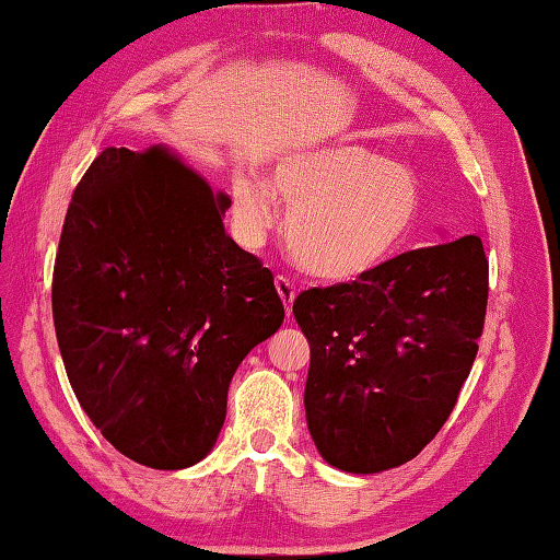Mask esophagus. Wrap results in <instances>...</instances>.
I'll return each instance as SVG.
<instances>
[{"instance_id": "34e87169", "label": "esophagus", "mask_w": 560, "mask_h": 560, "mask_svg": "<svg viewBox=\"0 0 560 560\" xmlns=\"http://www.w3.org/2000/svg\"><path fill=\"white\" fill-rule=\"evenodd\" d=\"M276 288H278V294L282 298V302H284V310H288V314L292 312V302H294V284H292V280L290 278H284V276H278L276 278Z\"/></svg>"}]
</instances>
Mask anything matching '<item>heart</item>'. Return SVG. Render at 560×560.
<instances>
[{"mask_svg": "<svg viewBox=\"0 0 560 560\" xmlns=\"http://www.w3.org/2000/svg\"><path fill=\"white\" fill-rule=\"evenodd\" d=\"M284 205V238L300 266L324 280H353L405 244L419 217V185L405 165L355 143L294 151L270 167ZM236 219L253 241L276 221V202L256 177L234 183Z\"/></svg>", "mask_w": 560, "mask_h": 560, "instance_id": "obj_1", "label": "heart"}]
</instances>
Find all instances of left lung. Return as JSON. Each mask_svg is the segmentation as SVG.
Segmentation results:
<instances>
[{
	"label": "left lung",
	"instance_id": "1",
	"mask_svg": "<svg viewBox=\"0 0 560 560\" xmlns=\"http://www.w3.org/2000/svg\"><path fill=\"white\" fill-rule=\"evenodd\" d=\"M488 272L482 241L463 236L298 294L312 351L304 409L326 463L380 472L439 434L478 355Z\"/></svg>",
	"mask_w": 560,
	"mask_h": 560
}]
</instances>
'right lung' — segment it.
<instances>
[{
    "instance_id": "right-lung-1",
    "label": "right lung",
    "mask_w": 560,
    "mask_h": 560,
    "mask_svg": "<svg viewBox=\"0 0 560 560\" xmlns=\"http://www.w3.org/2000/svg\"><path fill=\"white\" fill-rule=\"evenodd\" d=\"M229 207L163 145H109L62 224L52 324L72 393L155 470L212 451L238 363L284 319L272 272L226 236Z\"/></svg>"
}]
</instances>
